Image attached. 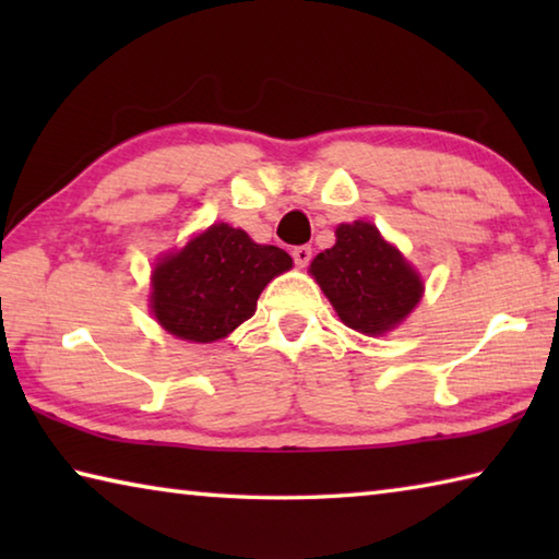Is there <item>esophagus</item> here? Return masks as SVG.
Returning a JSON list of instances; mask_svg holds the SVG:
<instances>
[{
  "label": "esophagus",
  "instance_id": "esophagus-1",
  "mask_svg": "<svg viewBox=\"0 0 559 559\" xmlns=\"http://www.w3.org/2000/svg\"><path fill=\"white\" fill-rule=\"evenodd\" d=\"M290 257H293V261H296V266H308L310 263V259H313V249H310V246H296V249L290 251Z\"/></svg>",
  "mask_w": 559,
  "mask_h": 559
}]
</instances>
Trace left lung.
<instances>
[{
    "label": "left lung",
    "mask_w": 559,
    "mask_h": 559,
    "mask_svg": "<svg viewBox=\"0 0 559 559\" xmlns=\"http://www.w3.org/2000/svg\"><path fill=\"white\" fill-rule=\"evenodd\" d=\"M335 236L333 249L318 253L310 273L347 328L386 333L419 302V276L372 224H340Z\"/></svg>",
    "instance_id": "obj_1"
}]
</instances>
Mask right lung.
<instances>
[{
    "label": "right lung",
    "mask_w": 559,
    "mask_h": 559,
    "mask_svg": "<svg viewBox=\"0 0 559 559\" xmlns=\"http://www.w3.org/2000/svg\"><path fill=\"white\" fill-rule=\"evenodd\" d=\"M278 246H261L229 224H214L153 271V313L169 333L212 343L257 310L266 283L290 269Z\"/></svg>",
    "instance_id": "obj_1"
}]
</instances>
